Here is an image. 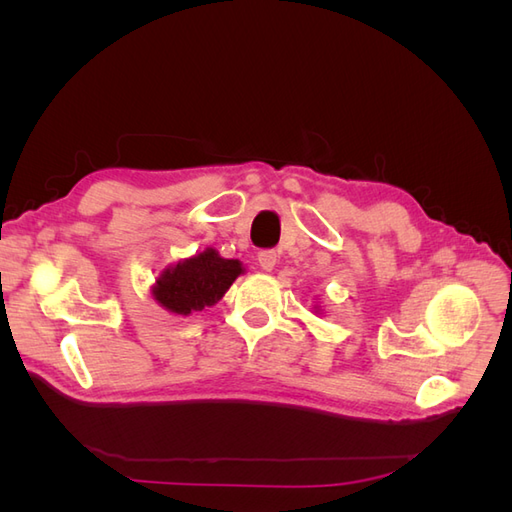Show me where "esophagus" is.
I'll list each match as a JSON object with an SVG mask.
<instances>
[{"mask_svg": "<svg viewBox=\"0 0 512 512\" xmlns=\"http://www.w3.org/2000/svg\"><path fill=\"white\" fill-rule=\"evenodd\" d=\"M258 265H260L262 271H267V273L273 271L275 265H277V254L273 250H262L258 254Z\"/></svg>", "mask_w": 512, "mask_h": 512, "instance_id": "1", "label": "esophagus"}]
</instances>
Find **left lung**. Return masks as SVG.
Instances as JSON below:
<instances>
[{"label": "left lung", "mask_w": 512, "mask_h": 512, "mask_svg": "<svg viewBox=\"0 0 512 512\" xmlns=\"http://www.w3.org/2000/svg\"><path fill=\"white\" fill-rule=\"evenodd\" d=\"M314 314H324V309H322L318 303L314 305Z\"/></svg>", "instance_id": "1"}]
</instances>
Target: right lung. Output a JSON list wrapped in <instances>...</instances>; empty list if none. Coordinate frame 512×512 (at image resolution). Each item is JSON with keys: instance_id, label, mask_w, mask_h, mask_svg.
<instances>
[{"instance_id": "1", "label": "right lung", "mask_w": 512, "mask_h": 512, "mask_svg": "<svg viewBox=\"0 0 512 512\" xmlns=\"http://www.w3.org/2000/svg\"><path fill=\"white\" fill-rule=\"evenodd\" d=\"M245 273L241 260L222 258L218 250L183 258L160 271L151 286V297L175 316H190L218 303L232 282Z\"/></svg>"}]
</instances>
